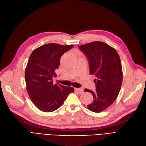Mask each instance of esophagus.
Returning a JSON list of instances; mask_svg holds the SVG:
<instances>
[{"mask_svg":"<svg viewBox=\"0 0 146 146\" xmlns=\"http://www.w3.org/2000/svg\"><path fill=\"white\" fill-rule=\"evenodd\" d=\"M75 91L79 94H82L84 92V90L82 88H75Z\"/></svg>","mask_w":146,"mask_h":146,"instance_id":"1","label":"esophagus"}]
</instances>
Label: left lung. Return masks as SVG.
I'll return each mask as SVG.
<instances>
[{
    "label": "left lung",
    "mask_w": 146,
    "mask_h": 146,
    "mask_svg": "<svg viewBox=\"0 0 146 146\" xmlns=\"http://www.w3.org/2000/svg\"><path fill=\"white\" fill-rule=\"evenodd\" d=\"M79 49L88 59L90 74L96 76V91L84 90L91 93L94 98L88 109L100 113L109 107L118 96L123 79L120 59L115 48L103 42L88 43Z\"/></svg>",
    "instance_id": "left-lung-1"
}]
</instances>
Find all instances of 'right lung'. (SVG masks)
Returning <instances> with one entry per match:
<instances>
[{"mask_svg":"<svg viewBox=\"0 0 146 146\" xmlns=\"http://www.w3.org/2000/svg\"><path fill=\"white\" fill-rule=\"evenodd\" d=\"M73 46L48 43L35 49L25 70L26 90L34 105L44 112H52L62 106L74 88L53 84L61 56Z\"/></svg>","mask_w":146,"mask_h":146,"instance_id":"right-lung-1","label":"right lung"}]
</instances>
